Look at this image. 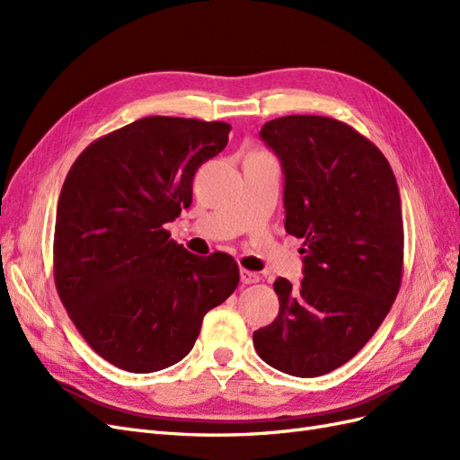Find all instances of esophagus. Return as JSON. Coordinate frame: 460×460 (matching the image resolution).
I'll use <instances>...</instances> for the list:
<instances>
[{
  "label": "esophagus",
  "instance_id": "1",
  "mask_svg": "<svg viewBox=\"0 0 460 460\" xmlns=\"http://www.w3.org/2000/svg\"><path fill=\"white\" fill-rule=\"evenodd\" d=\"M240 278H242V282H243V284H257V282L261 280V276H259L257 272H253V270H245V269H242V270H240Z\"/></svg>",
  "mask_w": 460,
  "mask_h": 460
}]
</instances>
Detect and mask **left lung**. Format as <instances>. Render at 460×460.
<instances>
[{
  "label": "left lung",
  "mask_w": 460,
  "mask_h": 460,
  "mask_svg": "<svg viewBox=\"0 0 460 460\" xmlns=\"http://www.w3.org/2000/svg\"><path fill=\"white\" fill-rule=\"evenodd\" d=\"M259 136L282 163L284 226L305 240V276L274 282L280 311L253 345L272 368L314 378L363 349L399 294V188L384 153L341 120L289 115Z\"/></svg>",
  "instance_id": "1"
}]
</instances>
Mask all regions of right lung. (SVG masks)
<instances>
[{
    "mask_svg": "<svg viewBox=\"0 0 460 460\" xmlns=\"http://www.w3.org/2000/svg\"><path fill=\"white\" fill-rule=\"evenodd\" d=\"M230 128L146 117L92 142L68 171L55 217V286L82 338L111 365L136 374L176 365L203 316L238 288L230 255H193L164 230L191 205L193 176L226 147Z\"/></svg>",
    "mask_w": 460,
    "mask_h": 460,
    "instance_id": "1",
    "label": "right lung"
}]
</instances>
